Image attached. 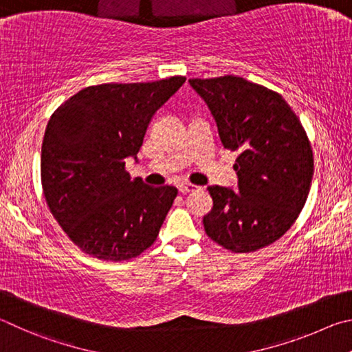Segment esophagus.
<instances>
[{
  "instance_id": "34e87169",
  "label": "esophagus",
  "mask_w": 352,
  "mask_h": 352,
  "mask_svg": "<svg viewBox=\"0 0 352 352\" xmlns=\"http://www.w3.org/2000/svg\"><path fill=\"white\" fill-rule=\"evenodd\" d=\"M196 188H199V187L193 186V184H182V186H179V192H181L182 195H187V193H190V192H195Z\"/></svg>"
}]
</instances>
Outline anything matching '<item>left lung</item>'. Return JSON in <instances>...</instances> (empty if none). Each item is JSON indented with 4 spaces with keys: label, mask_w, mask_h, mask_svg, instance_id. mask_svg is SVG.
I'll list each match as a JSON object with an SVG mask.
<instances>
[{
    "label": "left lung",
    "mask_w": 352,
    "mask_h": 352,
    "mask_svg": "<svg viewBox=\"0 0 352 352\" xmlns=\"http://www.w3.org/2000/svg\"><path fill=\"white\" fill-rule=\"evenodd\" d=\"M224 148L238 151V190L208 187L213 208L202 223L224 249L248 254L275 243L305 207L314 157L297 114L278 92L236 76L192 78Z\"/></svg>",
    "instance_id": "1"
}]
</instances>
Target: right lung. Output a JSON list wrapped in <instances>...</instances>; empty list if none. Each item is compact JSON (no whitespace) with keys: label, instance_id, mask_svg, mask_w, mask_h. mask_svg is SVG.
Here are the masks:
<instances>
[{"label":"right lung","instance_id":"obj_1","mask_svg":"<svg viewBox=\"0 0 352 352\" xmlns=\"http://www.w3.org/2000/svg\"><path fill=\"white\" fill-rule=\"evenodd\" d=\"M186 82L88 86L47 122L41 186L49 210L85 254L123 261L156 241L177 188L150 187L125 170L153 116Z\"/></svg>","mask_w":352,"mask_h":352}]
</instances>
